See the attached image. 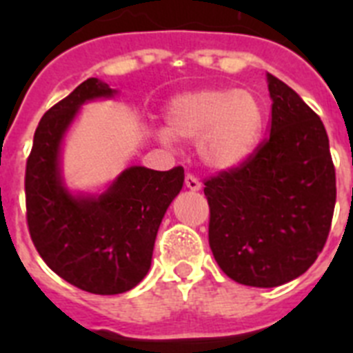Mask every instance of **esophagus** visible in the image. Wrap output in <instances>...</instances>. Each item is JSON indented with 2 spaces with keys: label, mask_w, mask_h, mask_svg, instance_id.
Instances as JSON below:
<instances>
[{
  "label": "esophagus",
  "mask_w": 353,
  "mask_h": 353,
  "mask_svg": "<svg viewBox=\"0 0 353 353\" xmlns=\"http://www.w3.org/2000/svg\"><path fill=\"white\" fill-rule=\"evenodd\" d=\"M185 187L187 189H191V191H199V189H201V182L196 179L194 174L187 173L185 174Z\"/></svg>",
  "instance_id": "1"
}]
</instances>
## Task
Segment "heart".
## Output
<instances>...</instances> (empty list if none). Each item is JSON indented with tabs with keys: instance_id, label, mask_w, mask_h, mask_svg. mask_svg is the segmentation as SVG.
Here are the masks:
<instances>
[{
	"instance_id": "1",
	"label": "heart",
	"mask_w": 353,
	"mask_h": 353,
	"mask_svg": "<svg viewBox=\"0 0 353 353\" xmlns=\"http://www.w3.org/2000/svg\"><path fill=\"white\" fill-rule=\"evenodd\" d=\"M263 120V105L249 90H196L171 99L166 109L168 130H161V139L196 141L205 166L230 171L256 150Z\"/></svg>"
}]
</instances>
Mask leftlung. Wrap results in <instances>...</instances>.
Masks as SVG:
<instances>
[{
  "mask_svg": "<svg viewBox=\"0 0 353 353\" xmlns=\"http://www.w3.org/2000/svg\"><path fill=\"white\" fill-rule=\"evenodd\" d=\"M270 134L251 157L205 180L208 244L228 277L274 288L322 252L336 205V171L322 120L288 84L267 74Z\"/></svg>",
  "mask_w": 353,
  "mask_h": 353,
  "instance_id": "8db88e82",
  "label": "left lung"
}]
</instances>
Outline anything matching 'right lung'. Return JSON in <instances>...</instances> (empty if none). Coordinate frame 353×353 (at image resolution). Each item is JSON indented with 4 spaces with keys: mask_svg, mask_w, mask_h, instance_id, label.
<instances>
[{
    "mask_svg": "<svg viewBox=\"0 0 353 353\" xmlns=\"http://www.w3.org/2000/svg\"><path fill=\"white\" fill-rule=\"evenodd\" d=\"M117 90L90 77L40 120L26 162V219L31 240L49 269L97 295L138 285L152 265L155 236L183 185V168L130 166L99 196H74L63 185L60 148L84 102Z\"/></svg>",
    "mask_w": 353,
    "mask_h": 353,
    "instance_id": "obj_1",
    "label": "right lung"
}]
</instances>
